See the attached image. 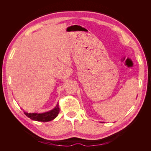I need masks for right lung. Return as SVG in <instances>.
<instances>
[{
	"label": "right lung",
	"mask_w": 151,
	"mask_h": 151,
	"mask_svg": "<svg viewBox=\"0 0 151 151\" xmlns=\"http://www.w3.org/2000/svg\"><path fill=\"white\" fill-rule=\"evenodd\" d=\"M59 111H60V108H59L58 104H57L56 105V106L53 109L47 112L38 113H28V112L24 111V113L31 120L38 121V122H49L55 119V118L58 116Z\"/></svg>",
	"instance_id": "right-lung-1"
}]
</instances>
